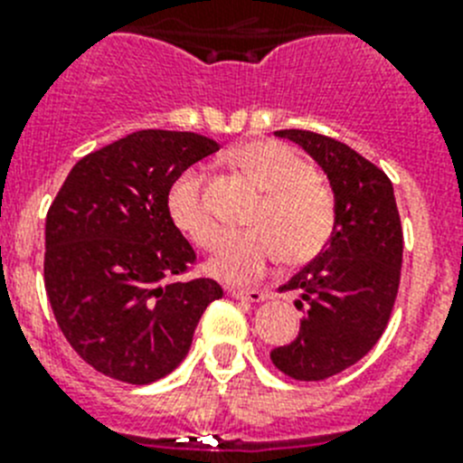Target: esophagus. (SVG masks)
Masks as SVG:
<instances>
[{
	"label": "esophagus",
	"mask_w": 463,
	"mask_h": 463,
	"mask_svg": "<svg viewBox=\"0 0 463 463\" xmlns=\"http://www.w3.org/2000/svg\"><path fill=\"white\" fill-rule=\"evenodd\" d=\"M229 297L241 298V301H252V304H261V301H267L271 294L264 292V289H229Z\"/></svg>",
	"instance_id": "34e87169"
}]
</instances>
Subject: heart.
<instances>
[{
    "label": "heart",
    "mask_w": 463,
    "mask_h": 463,
    "mask_svg": "<svg viewBox=\"0 0 463 463\" xmlns=\"http://www.w3.org/2000/svg\"><path fill=\"white\" fill-rule=\"evenodd\" d=\"M236 165L267 194L257 211L255 229L224 236L206 271L229 285L260 280L282 257L289 267H301L320 255L336 232V196L315 175L301 153L280 141H252L234 153ZM171 222L202 248L218 243L220 222L203 194L202 171H185L171 185Z\"/></svg>",
    "instance_id": "obj_1"
}]
</instances>
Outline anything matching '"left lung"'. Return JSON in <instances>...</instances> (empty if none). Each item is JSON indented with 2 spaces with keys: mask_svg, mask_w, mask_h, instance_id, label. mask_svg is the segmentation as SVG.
I'll return each instance as SVG.
<instances>
[{
  "mask_svg": "<svg viewBox=\"0 0 463 463\" xmlns=\"http://www.w3.org/2000/svg\"><path fill=\"white\" fill-rule=\"evenodd\" d=\"M317 162L336 196V232L280 289L304 308L298 336L273 347L271 362L294 380H325L366 357L390 322L399 292L403 232L392 181L345 143L280 129Z\"/></svg>",
  "mask_w": 463,
  "mask_h": 463,
  "instance_id": "8db88e82",
  "label": "left lung"
}]
</instances>
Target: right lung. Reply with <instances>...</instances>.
<instances>
[{
  "instance_id": "1",
  "label": "right lung",
  "mask_w": 463,
  "mask_h": 463,
  "mask_svg": "<svg viewBox=\"0 0 463 463\" xmlns=\"http://www.w3.org/2000/svg\"><path fill=\"white\" fill-rule=\"evenodd\" d=\"M220 146L194 132L141 129L73 166L46 218V292L69 345L129 384L165 378L222 288L178 280L194 250L171 222L169 190Z\"/></svg>"
}]
</instances>
